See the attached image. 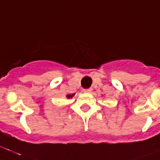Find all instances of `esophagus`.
<instances>
[{
  "label": "esophagus",
  "mask_w": 160,
  "mask_h": 160,
  "mask_svg": "<svg viewBox=\"0 0 160 160\" xmlns=\"http://www.w3.org/2000/svg\"><path fill=\"white\" fill-rule=\"evenodd\" d=\"M84 92H88V93H90V92H92V88H88V89H85V90H83Z\"/></svg>",
  "instance_id": "esophagus-1"
}]
</instances>
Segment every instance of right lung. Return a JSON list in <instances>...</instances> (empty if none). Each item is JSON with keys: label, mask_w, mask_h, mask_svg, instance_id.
<instances>
[{"label": "right lung", "mask_w": 160, "mask_h": 160, "mask_svg": "<svg viewBox=\"0 0 160 160\" xmlns=\"http://www.w3.org/2000/svg\"><path fill=\"white\" fill-rule=\"evenodd\" d=\"M74 96V94L67 95V98H68V99H69V98H72V96Z\"/></svg>", "instance_id": "add662e5"}]
</instances>
